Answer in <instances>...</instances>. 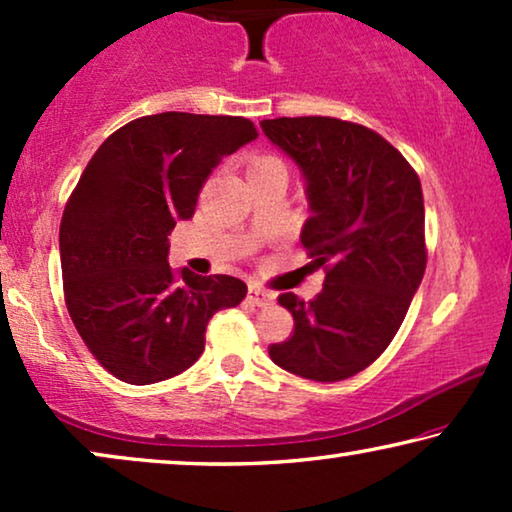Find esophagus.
<instances>
[{"label":"esophagus","mask_w":512,"mask_h":512,"mask_svg":"<svg viewBox=\"0 0 512 512\" xmlns=\"http://www.w3.org/2000/svg\"><path fill=\"white\" fill-rule=\"evenodd\" d=\"M247 300H249L251 305H256V307H268V305H272V300H275V296H272V293H268V291L256 289V286H249Z\"/></svg>","instance_id":"esophagus-1"}]
</instances>
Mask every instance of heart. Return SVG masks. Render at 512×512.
Instances as JSON below:
<instances>
[{
	"label": "heart",
	"instance_id": "heart-1",
	"mask_svg": "<svg viewBox=\"0 0 512 512\" xmlns=\"http://www.w3.org/2000/svg\"><path fill=\"white\" fill-rule=\"evenodd\" d=\"M261 172H284L286 165L277 156H270V153H258V156H251L247 163V174H261Z\"/></svg>",
	"mask_w": 512,
	"mask_h": 512
}]
</instances>
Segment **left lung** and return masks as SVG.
Segmentation results:
<instances>
[{
	"label": "left lung",
	"mask_w": 512,
	"mask_h": 512,
	"mask_svg": "<svg viewBox=\"0 0 512 512\" xmlns=\"http://www.w3.org/2000/svg\"><path fill=\"white\" fill-rule=\"evenodd\" d=\"M261 128L305 174L312 216L300 242L326 272L307 303L279 296L293 335L270 345V359L314 382L347 380L389 347L424 277L422 184L403 153L366 125L298 116Z\"/></svg>",
	"instance_id": "obj_1"
}]
</instances>
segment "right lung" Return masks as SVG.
I'll return each instance as SVG.
<instances>
[{"instance_id": "1", "label": "right lung", "mask_w": 512, "mask_h": 512, "mask_svg": "<svg viewBox=\"0 0 512 512\" xmlns=\"http://www.w3.org/2000/svg\"><path fill=\"white\" fill-rule=\"evenodd\" d=\"M256 137L249 118L165 111L118 128L83 170L60 223L62 291L81 340L118 380L184 373L209 319L247 296L237 277L172 270L167 235L195 214L223 156Z\"/></svg>"}]
</instances>
